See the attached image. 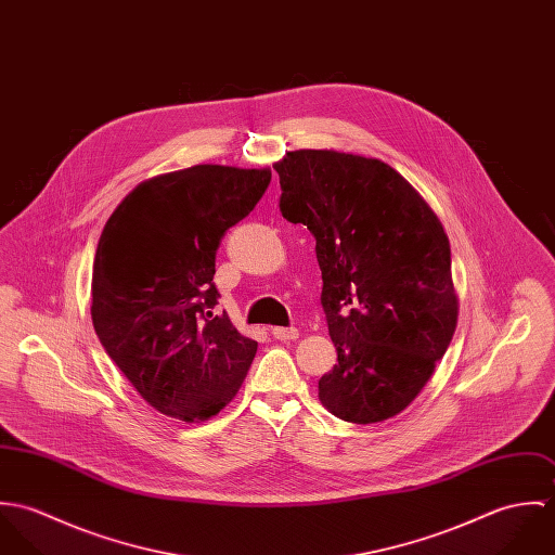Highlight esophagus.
<instances>
[{"mask_svg": "<svg viewBox=\"0 0 555 555\" xmlns=\"http://www.w3.org/2000/svg\"><path fill=\"white\" fill-rule=\"evenodd\" d=\"M271 335L280 341H291V339H297L299 337V331L295 326H273L271 328Z\"/></svg>", "mask_w": 555, "mask_h": 555, "instance_id": "obj_1", "label": "esophagus"}]
</instances>
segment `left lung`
Segmentation results:
<instances>
[{
	"label": "left lung",
	"mask_w": 555,
	"mask_h": 555,
	"mask_svg": "<svg viewBox=\"0 0 555 555\" xmlns=\"http://www.w3.org/2000/svg\"><path fill=\"white\" fill-rule=\"evenodd\" d=\"M273 168L282 216L317 238L320 304L337 350L318 397L341 421H387L421 393L453 339L449 237L383 159L299 150Z\"/></svg>",
	"instance_id": "obj_1"
}]
</instances>
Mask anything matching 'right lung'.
Here are the masks:
<instances>
[{"mask_svg":"<svg viewBox=\"0 0 555 555\" xmlns=\"http://www.w3.org/2000/svg\"><path fill=\"white\" fill-rule=\"evenodd\" d=\"M269 181V168L196 164L139 183L104 224L91 278L93 328L162 414L207 421L245 380L258 344L214 310L216 251Z\"/></svg>","mask_w":555,"mask_h":555,"instance_id":"1","label":"right lung"}]
</instances>
